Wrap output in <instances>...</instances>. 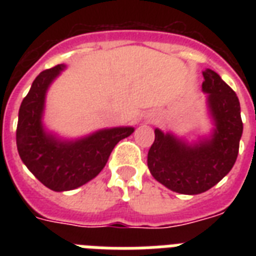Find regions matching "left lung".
I'll return each mask as SVG.
<instances>
[{
    "label": "left lung",
    "mask_w": 256,
    "mask_h": 256,
    "mask_svg": "<svg viewBox=\"0 0 256 256\" xmlns=\"http://www.w3.org/2000/svg\"><path fill=\"white\" fill-rule=\"evenodd\" d=\"M203 77V92L208 94V108L215 120L211 140L187 146L156 128L148 154L152 176L179 194L210 190L230 172L239 152L243 122L238 96L214 70H204Z\"/></svg>",
    "instance_id": "1"
}]
</instances>
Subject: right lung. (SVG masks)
I'll list each match as a JSON object with an SVG mask.
<instances>
[{
	"label": "right lung",
	"mask_w": 256,
	"mask_h": 256,
	"mask_svg": "<svg viewBox=\"0 0 256 256\" xmlns=\"http://www.w3.org/2000/svg\"><path fill=\"white\" fill-rule=\"evenodd\" d=\"M62 69L64 65H57L38 74L20 106L16 132L22 162L53 191L74 190L96 178L116 144L134 132L132 128H108L76 142H61L46 134L41 124L45 94Z\"/></svg>",
	"instance_id": "obj_1"
}]
</instances>
